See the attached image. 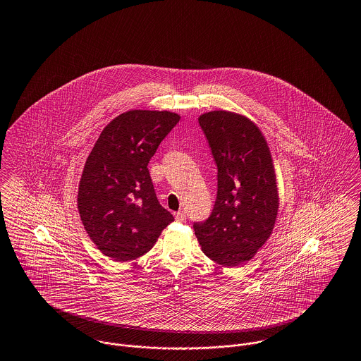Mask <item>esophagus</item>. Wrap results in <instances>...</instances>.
Listing matches in <instances>:
<instances>
[{
	"label": "esophagus",
	"mask_w": 361,
	"mask_h": 361,
	"mask_svg": "<svg viewBox=\"0 0 361 361\" xmlns=\"http://www.w3.org/2000/svg\"><path fill=\"white\" fill-rule=\"evenodd\" d=\"M174 218H176L177 222H185V219H187V212H185V211H177V212L174 214Z\"/></svg>",
	"instance_id": "1"
}]
</instances>
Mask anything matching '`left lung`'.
Wrapping results in <instances>:
<instances>
[{
	"mask_svg": "<svg viewBox=\"0 0 361 361\" xmlns=\"http://www.w3.org/2000/svg\"><path fill=\"white\" fill-rule=\"evenodd\" d=\"M199 124L218 168V190L211 215L193 230L207 257L231 268L253 257L274 230L279 195L272 157L245 116L212 111Z\"/></svg>",
	"mask_w": 361,
	"mask_h": 361,
	"instance_id": "1",
	"label": "left lung"
}]
</instances>
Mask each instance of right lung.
<instances>
[{
    "instance_id": "right-lung-1",
    "label": "right lung",
    "mask_w": 361,
    "mask_h": 361,
    "mask_svg": "<svg viewBox=\"0 0 361 361\" xmlns=\"http://www.w3.org/2000/svg\"><path fill=\"white\" fill-rule=\"evenodd\" d=\"M178 121L168 111L124 112L104 128L86 159L80 216L90 240L115 261L147 253L174 221L157 199L147 165Z\"/></svg>"
}]
</instances>
